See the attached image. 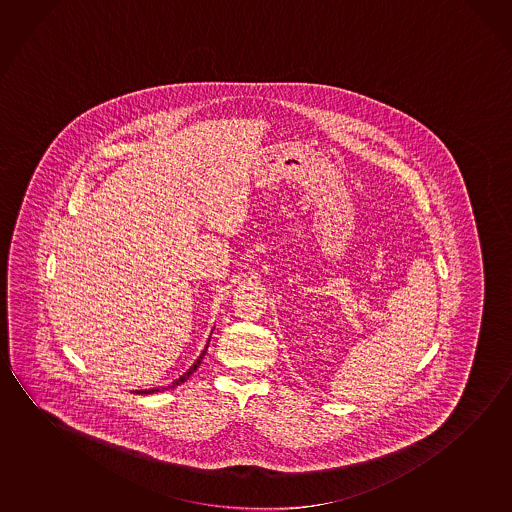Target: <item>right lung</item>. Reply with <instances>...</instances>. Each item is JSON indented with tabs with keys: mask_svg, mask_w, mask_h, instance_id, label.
<instances>
[{
	"mask_svg": "<svg viewBox=\"0 0 512 512\" xmlns=\"http://www.w3.org/2000/svg\"><path fill=\"white\" fill-rule=\"evenodd\" d=\"M209 342H211V337H209V340H207V346H205V349L204 351H202V354L198 356L197 362L193 363V365L189 367L188 372H184L181 378L175 379V381H173L172 388H175V386H179L181 385V383H184V381H186V379H188L189 376H191V374H193V372H195V370L198 369V365L202 363V358H204L205 353H207V347H209ZM168 388H170V386H168ZM156 392H159V388H150V390H136L134 394H156Z\"/></svg>",
	"mask_w": 512,
	"mask_h": 512,
	"instance_id": "right-lung-1",
	"label": "right lung"
}]
</instances>
